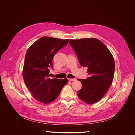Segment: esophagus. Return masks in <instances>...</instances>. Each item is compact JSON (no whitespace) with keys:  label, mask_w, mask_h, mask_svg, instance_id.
I'll return each instance as SVG.
<instances>
[{"label":"esophagus","mask_w":135,"mask_h":135,"mask_svg":"<svg viewBox=\"0 0 135 135\" xmlns=\"http://www.w3.org/2000/svg\"><path fill=\"white\" fill-rule=\"evenodd\" d=\"M69 79V80H70V81H75L76 79V78H69V79Z\"/></svg>","instance_id":"1"}]
</instances>
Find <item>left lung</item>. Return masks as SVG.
Returning a JSON list of instances; mask_svg holds the SVG:
<instances>
[{"label":"left lung","instance_id":"obj_1","mask_svg":"<svg viewBox=\"0 0 135 135\" xmlns=\"http://www.w3.org/2000/svg\"><path fill=\"white\" fill-rule=\"evenodd\" d=\"M81 66L88 68V77L77 79L82 85L78 98L87 104L99 101L112 83L115 69L113 57L105 45L95 38L70 40Z\"/></svg>","mask_w":135,"mask_h":135}]
</instances>
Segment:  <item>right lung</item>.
Listing matches in <instances>:
<instances>
[{"instance_id": "right-lung-1", "label": "right lung", "mask_w": 135, "mask_h": 135, "mask_svg": "<svg viewBox=\"0 0 135 135\" xmlns=\"http://www.w3.org/2000/svg\"><path fill=\"white\" fill-rule=\"evenodd\" d=\"M68 41L69 39L43 36L35 41L26 53L24 81L33 97L40 102L47 104L54 101L68 82L67 78H49V68L53 67L55 55Z\"/></svg>"}]
</instances>
